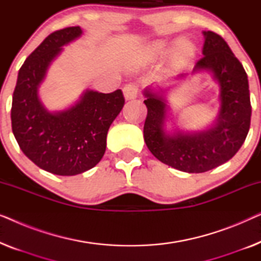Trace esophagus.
<instances>
[{
    "label": "esophagus",
    "mask_w": 261,
    "mask_h": 261,
    "mask_svg": "<svg viewBox=\"0 0 261 261\" xmlns=\"http://www.w3.org/2000/svg\"><path fill=\"white\" fill-rule=\"evenodd\" d=\"M122 91H123L124 98H126L127 101H129V99H134L138 97L139 89L135 84H127V85H124Z\"/></svg>",
    "instance_id": "obj_1"
}]
</instances>
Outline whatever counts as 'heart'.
<instances>
[{
  "label": "heart",
  "instance_id": "1",
  "mask_svg": "<svg viewBox=\"0 0 261 261\" xmlns=\"http://www.w3.org/2000/svg\"><path fill=\"white\" fill-rule=\"evenodd\" d=\"M171 54V58L174 63L183 64L187 63L189 59L194 56L195 46L188 39H156L148 42L141 49V62L142 63H153L155 60L162 59L164 57Z\"/></svg>",
  "mask_w": 261,
  "mask_h": 261
}]
</instances>
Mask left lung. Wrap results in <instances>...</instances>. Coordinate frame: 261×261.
<instances>
[{"instance_id": "left-lung-1", "label": "left lung", "mask_w": 261, "mask_h": 261, "mask_svg": "<svg viewBox=\"0 0 261 261\" xmlns=\"http://www.w3.org/2000/svg\"><path fill=\"white\" fill-rule=\"evenodd\" d=\"M202 59L191 74L206 72L219 88V113L203 129L190 130L176 126L167 101L172 84L149 85L142 94L147 107L144 138L160 162L188 173H202L233 158L244 144L251 124L247 73L229 46L220 35L203 31ZM180 73L172 82L184 81Z\"/></svg>"}]
</instances>
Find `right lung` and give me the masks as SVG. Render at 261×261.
Segmentation results:
<instances>
[{"label": "right lung", "instance_id": "obj_1", "mask_svg": "<svg viewBox=\"0 0 261 261\" xmlns=\"http://www.w3.org/2000/svg\"><path fill=\"white\" fill-rule=\"evenodd\" d=\"M80 26L49 34L21 66L12 103V128L21 151L40 169L74 176L97 165L110 124L123 108L122 91H83L63 110H49L39 94L51 64L64 46L82 37Z\"/></svg>", "mask_w": 261, "mask_h": 261}]
</instances>
